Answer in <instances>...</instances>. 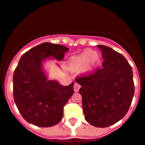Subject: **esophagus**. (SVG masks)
I'll return each mask as SVG.
<instances>
[{
	"mask_svg": "<svg viewBox=\"0 0 145 145\" xmlns=\"http://www.w3.org/2000/svg\"><path fill=\"white\" fill-rule=\"evenodd\" d=\"M74 91L75 92H78L79 90H80V85L79 84V83H76L75 84H74Z\"/></svg>",
	"mask_w": 145,
	"mask_h": 145,
	"instance_id": "34e87169",
	"label": "esophagus"
}]
</instances>
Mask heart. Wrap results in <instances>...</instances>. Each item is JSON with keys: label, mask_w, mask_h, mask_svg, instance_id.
<instances>
[{"label": "heart", "mask_w": 145, "mask_h": 145, "mask_svg": "<svg viewBox=\"0 0 145 145\" xmlns=\"http://www.w3.org/2000/svg\"><path fill=\"white\" fill-rule=\"evenodd\" d=\"M100 61L101 56L98 52L86 49L79 55L72 56L69 60V66L73 70H81L86 67L87 71H92Z\"/></svg>", "instance_id": "b5f03b06"}]
</instances>
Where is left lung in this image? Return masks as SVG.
I'll use <instances>...</instances> for the list:
<instances>
[{"instance_id":"left-lung-1","label":"left lung","mask_w":145,"mask_h":145,"mask_svg":"<svg viewBox=\"0 0 145 145\" xmlns=\"http://www.w3.org/2000/svg\"><path fill=\"white\" fill-rule=\"evenodd\" d=\"M102 52V68L76 79L81 86L86 120L97 127H106L121 120L128 111L135 94L131 66L113 48L97 45Z\"/></svg>"}]
</instances>
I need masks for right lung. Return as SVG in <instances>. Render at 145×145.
<instances>
[{"label":"right lung","mask_w":145,"mask_h":145,"mask_svg":"<svg viewBox=\"0 0 145 145\" xmlns=\"http://www.w3.org/2000/svg\"><path fill=\"white\" fill-rule=\"evenodd\" d=\"M65 46L44 42L21 57L13 76L14 100L20 114L28 123L48 127L63 117V107L73 94V85L64 86L48 80L43 62L53 58L61 61L68 52Z\"/></svg>","instance_id":"obj_1"}]
</instances>
